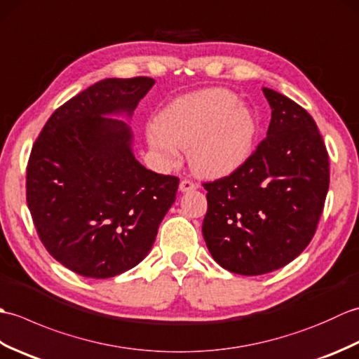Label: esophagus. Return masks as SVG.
Returning a JSON list of instances; mask_svg holds the SVG:
<instances>
[{
	"mask_svg": "<svg viewBox=\"0 0 359 359\" xmlns=\"http://www.w3.org/2000/svg\"><path fill=\"white\" fill-rule=\"evenodd\" d=\"M179 188H180L182 193H189V191H194V189H197V184H194V182H191V180H187L185 179V180L180 182Z\"/></svg>",
	"mask_w": 359,
	"mask_h": 359,
	"instance_id": "esophagus-1",
	"label": "esophagus"
}]
</instances>
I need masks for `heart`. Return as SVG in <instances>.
I'll list each match as a JSON object with an SVG mask.
<instances>
[{
	"label": "heart",
	"mask_w": 359,
	"mask_h": 359,
	"mask_svg": "<svg viewBox=\"0 0 359 359\" xmlns=\"http://www.w3.org/2000/svg\"><path fill=\"white\" fill-rule=\"evenodd\" d=\"M259 123L248 104L231 90L212 88L172 102L148 126V143L165 166H174L188 149L193 171L202 177H225L247 162L255 149Z\"/></svg>",
	"instance_id": "heart-1"
}]
</instances>
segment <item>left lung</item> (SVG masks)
<instances>
[{
    "label": "left lung",
    "instance_id": "8db88e82",
    "mask_svg": "<svg viewBox=\"0 0 359 359\" xmlns=\"http://www.w3.org/2000/svg\"><path fill=\"white\" fill-rule=\"evenodd\" d=\"M262 90L271 108L266 137L239 170L203 184V239L220 266L243 276L274 271L302 253L330 182L315 120L288 97Z\"/></svg>",
    "mask_w": 359,
    "mask_h": 359
}]
</instances>
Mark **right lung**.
<instances>
[{"mask_svg": "<svg viewBox=\"0 0 359 359\" xmlns=\"http://www.w3.org/2000/svg\"><path fill=\"white\" fill-rule=\"evenodd\" d=\"M104 79L52 114L30 152L26 199L49 255L85 278L131 270L152 248L179 179L147 170L123 120L154 86Z\"/></svg>", "mask_w": 359, "mask_h": 359, "instance_id": "right-lung-1", "label": "right lung"}]
</instances>
